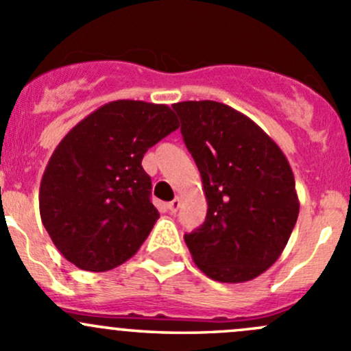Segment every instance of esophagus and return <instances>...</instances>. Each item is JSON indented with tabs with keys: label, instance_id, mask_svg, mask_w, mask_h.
<instances>
[{
	"label": "esophagus",
	"instance_id": "1",
	"mask_svg": "<svg viewBox=\"0 0 351 351\" xmlns=\"http://www.w3.org/2000/svg\"><path fill=\"white\" fill-rule=\"evenodd\" d=\"M179 206H180V199H179V197H176L174 201L169 202L167 208H169V211H171V213H176L177 209H179Z\"/></svg>",
	"mask_w": 351,
	"mask_h": 351
}]
</instances>
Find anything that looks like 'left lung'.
I'll use <instances>...</instances> for the list:
<instances>
[{
  "mask_svg": "<svg viewBox=\"0 0 351 351\" xmlns=\"http://www.w3.org/2000/svg\"><path fill=\"white\" fill-rule=\"evenodd\" d=\"M202 179L206 221L186 234L202 274L218 282L255 279L277 262L299 216L287 157L254 120L218 101L172 104Z\"/></svg>",
  "mask_w": 351,
  "mask_h": 351,
  "instance_id": "1",
  "label": "left lung"
}]
</instances>
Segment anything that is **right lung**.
I'll return each instance as SVG.
<instances>
[{
    "label": "right lung",
    "instance_id": "1",
    "mask_svg": "<svg viewBox=\"0 0 351 351\" xmlns=\"http://www.w3.org/2000/svg\"><path fill=\"white\" fill-rule=\"evenodd\" d=\"M177 128L167 104L118 99L69 130L38 193L43 226L69 262L106 272L138 252L160 216L143 155Z\"/></svg>",
    "mask_w": 351,
    "mask_h": 351
}]
</instances>
